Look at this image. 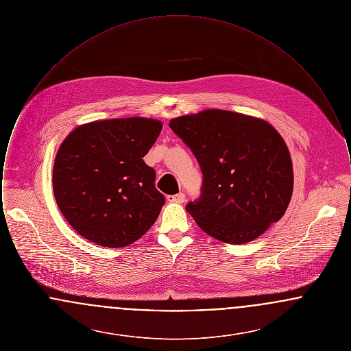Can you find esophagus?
<instances>
[{
  "mask_svg": "<svg viewBox=\"0 0 351 351\" xmlns=\"http://www.w3.org/2000/svg\"><path fill=\"white\" fill-rule=\"evenodd\" d=\"M167 200L169 202H184L185 201V195L184 193H178V195H169L167 196Z\"/></svg>",
  "mask_w": 351,
  "mask_h": 351,
  "instance_id": "esophagus-1",
  "label": "esophagus"
}]
</instances>
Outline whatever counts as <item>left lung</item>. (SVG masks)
<instances>
[{
	"label": "left lung",
	"instance_id": "1",
	"mask_svg": "<svg viewBox=\"0 0 351 351\" xmlns=\"http://www.w3.org/2000/svg\"><path fill=\"white\" fill-rule=\"evenodd\" d=\"M202 171L200 197L186 212L201 230L241 245L283 217L293 189L287 145L268 122L209 109L169 121Z\"/></svg>",
	"mask_w": 351,
	"mask_h": 351
}]
</instances>
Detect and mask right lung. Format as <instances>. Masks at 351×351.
Listing matches in <instances>:
<instances>
[{"mask_svg": "<svg viewBox=\"0 0 351 351\" xmlns=\"http://www.w3.org/2000/svg\"><path fill=\"white\" fill-rule=\"evenodd\" d=\"M162 128L152 118L104 119L76 128L63 141L53 163V195L85 239L118 249L154 225L166 199L142 158Z\"/></svg>", "mask_w": 351, "mask_h": 351, "instance_id": "add662e5", "label": "right lung"}]
</instances>
